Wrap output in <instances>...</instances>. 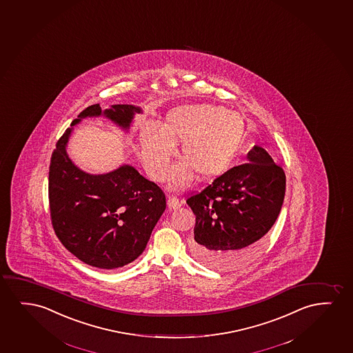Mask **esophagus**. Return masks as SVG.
Returning <instances> with one entry per match:
<instances>
[{"instance_id":"obj_1","label":"esophagus","mask_w":353,"mask_h":353,"mask_svg":"<svg viewBox=\"0 0 353 353\" xmlns=\"http://www.w3.org/2000/svg\"><path fill=\"white\" fill-rule=\"evenodd\" d=\"M179 206H181V203H179V199L174 198V196H169V199H168V208H169L170 211L177 210Z\"/></svg>"}]
</instances>
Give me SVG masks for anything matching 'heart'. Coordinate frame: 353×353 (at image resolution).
I'll return each instance as SVG.
<instances>
[{
	"mask_svg": "<svg viewBox=\"0 0 353 353\" xmlns=\"http://www.w3.org/2000/svg\"><path fill=\"white\" fill-rule=\"evenodd\" d=\"M246 140V123L237 112L225 107L199 103L170 111L163 125L147 121L140 130L141 158L155 181H164L181 145L184 158L174 165L169 187L182 190L196 176L211 181L222 176L236 159Z\"/></svg>",
	"mask_w": 353,
	"mask_h": 353,
	"instance_id": "b5f03b06",
	"label": "heart"
}]
</instances>
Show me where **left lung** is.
Listing matches in <instances>:
<instances>
[{
  "label": "left lung",
  "instance_id": "left-lung-1",
  "mask_svg": "<svg viewBox=\"0 0 353 353\" xmlns=\"http://www.w3.org/2000/svg\"><path fill=\"white\" fill-rule=\"evenodd\" d=\"M246 158L187 200L196 217L190 250L210 268L230 270L251 261L280 214L285 171L261 145Z\"/></svg>",
  "mask_w": 353,
  "mask_h": 353
}]
</instances>
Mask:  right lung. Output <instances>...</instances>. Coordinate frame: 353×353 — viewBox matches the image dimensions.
I'll return each instance as SVG.
<instances>
[{"instance_id":"right-lung-1","label":"right lung","mask_w":353,"mask_h":353,"mask_svg":"<svg viewBox=\"0 0 353 353\" xmlns=\"http://www.w3.org/2000/svg\"><path fill=\"white\" fill-rule=\"evenodd\" d=\"M139 113L142 108L135 105L87 107L52 154L49 205L55 234L73 256L99 269L121 268L142 254L166 199L157 184L129 164L107 174L83 171L68 157V141L84 118L103 117L129 132Z\"/></svg>"}]
</instances>
